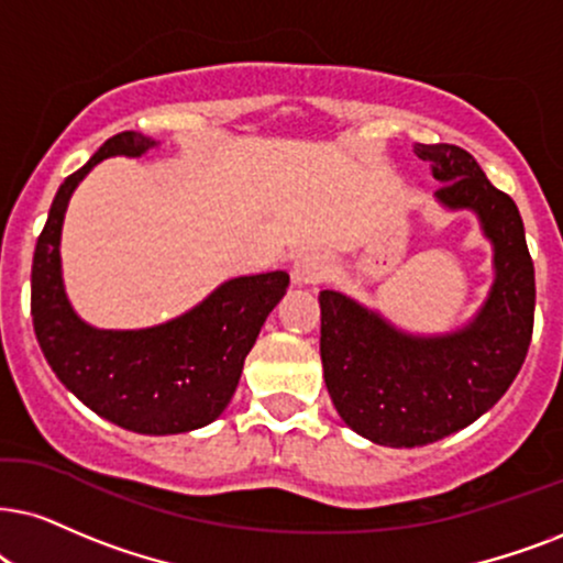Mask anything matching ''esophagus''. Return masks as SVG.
Segmentation results:
<instances>
[{
  "label": "esophagus",
  "mask_w": 563,
  "mask_h": 563,
  "mask_svg": "<svg viewBox=\"0 0 563 563\" xmlns=\"http://www.w3.org/2000/svg\"><path fill=\"white\" fill-rule=\"evenodd\" d=\"M330 275V262L319 252H309L296 260L294 265V283L296 286H309V283H322Z\"/></svg>",
  "instance_id": "obj_1"
}]
</instances>
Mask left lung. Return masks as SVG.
Here are the masks:
<instances>
[{
	"label": "left lung",
	"instance_id": "left-lung-1",
	"mask_svg": "<svg viewBox=\"0 0 563 563\" xmlns=\"http://www.w3.org/2000/svg\"><path fill=\"white\" fill-rule=\"evenodd\" d=\"M446 210H473L494 246V286L471 322L444 334L397 330L338 290L319 294L324 384L355 433L382 446H423L478 421L515 382L536 314V267L515 199L457 145H421Z\"/></svg>",
	"mask_w": 563,
	"mask_h": 563
}]
</instances>
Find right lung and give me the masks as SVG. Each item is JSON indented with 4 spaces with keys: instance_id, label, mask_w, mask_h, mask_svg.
<instances>
[{
    "instance_id": "add662e5",
    "label": "right lung",
    "mask_w": 563,
    "mask_h": 563,
    "mask_svg": "<svg viewBox=\"0 0 563 563\" xmlns=\"http://www.w3.org/2000/svg\"><path fill=\"white\" fill-rule=\"evenodd\" d=\"M155 145L140 132L113 134L64 179L35 244L31 314L48 366L77 400L126 431L166 437L202 429L225 410L244 358L290 277L283 269L233 277L187 314L145 330H98L82 322L62 280L59 241L69 197L103 158H140Z\"/></svg>"
}]
</instances>
